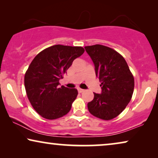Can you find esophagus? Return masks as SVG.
Returning a JSON list of instances; mask_svg holds the SVG:
<instances>
[{
	"mask_svg": "<svg viewBox=\"0 0 158 158\" xmlns=\"http://www.w3.org/2000/svg\"><path fill=\"white\" fill-rule=\"evenodd\" d=\"M77 91H78V93H80V94H81V93H83L84 91V90L81 89V88H77Z\"/></svg>",
	"mask_w": 158,
	"mask_h": 158,
	"instance_id": "obj_1",
	"label": "esophagus"
}]
</instances>
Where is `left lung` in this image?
<instances>
[{
    "label": "left lung",
    "mask_w": 158,
    "mask_h": 158,
    "mask_svg": "<svg viewBox=\"0 0 158 158\" xmlns=\"http://www.w3.org/2000/svg\"><path fill=\"white\" fill-rule=\"evenodd\" d=\"M101 82V94L94 93L88 103L92 115L111 120L124 111L132 96L135 80L124 58L114 49L101 44L85 47Z\"/></svg>",
    "instance_id": "left-lung-1"
}]
</instances>
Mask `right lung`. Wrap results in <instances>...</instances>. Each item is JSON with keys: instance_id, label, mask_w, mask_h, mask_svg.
I'll use <instances>...</instances> for the list:
<instances>
[{"instance_id": "right-lung-1", "label": "right lung", "mask_w": 158, "mask_h": 158, "mask_svg": "<svg viewBox=\"0 0 158 158\" xmlns=\"http://www.w3.org/2000/svg\"><path fill=\"white\" fill-rule=\"evenodd\" d=\"M84 52L82 47L57 44L40 52L32 60L25 73V89L31 106L43 118L56 119L70 111L77 90L59 86V81Z\"/></svg>"}]
</instances>
